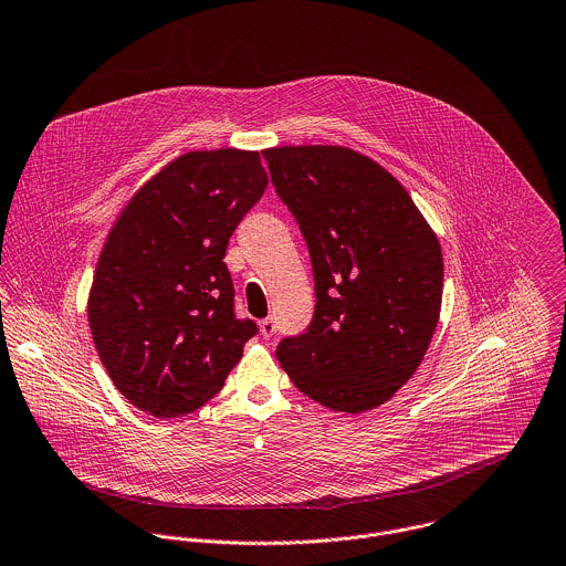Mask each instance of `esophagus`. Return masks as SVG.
Listing matches in <instances>:
<instances>
[{
  "label": "esophagus",
  "instance_id": "esophagus-1",
  "mask_svg": "<svg viewBox=\"0 0 566 566\" xmlns=\"http://www.w3.org/2000/svg\"><path fill=\"white\" fill-rule=\"evenodd\" d=\"M275 319L273 317H266V319H262L260 322V333H262V337L264 339H269V337H273L275 335Z\"/></svg>",
  "mask_w": 566,
  "mask_h": 566
}]
</instances>
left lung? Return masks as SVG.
I'll return each instance as SVG.
<instances>
[{
    "instance_id": "obj_1",
    "label": "left lung",
    "mask_w": 566,
    "mask_h": 566,
    "mask_svg": "<svg viewBox=\"0 0 566 566\" xmlns=\"http://www.w3.org/2000/svg\"><path fill=\"white\" fill-rule=\"evenodd\" d=\"M262 156L308 244L317 297L311 326L280 342L277 361L313 401L373 410L417 373L432 342L439 238L403 185L355 149L300 145Z\"/></svg>"
}]
</instances>
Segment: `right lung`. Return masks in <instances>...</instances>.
Returning a JSON list of instances; mask_svg holds the SVG:
<instances>
[{"instance_id":"obj_1","label":"right lung","mask_w":566,"mask_h":566,"mask_svg":"<svg viewBox=\"0 0 566 566\" xmlns=\"http://www.w3.org/2000/svg\"><path fill=\"white\" fill-rule=\"evenodd\" d=\"M258 151H187L116 218L96 262L87 322L116 390L158 419L216 397L258 333L233 311L229 238L262 198Z\"/></svg>"}]
</instances>
